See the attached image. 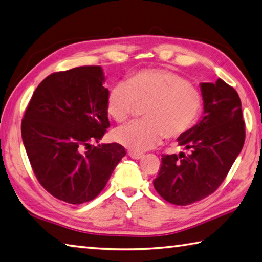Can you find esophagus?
Here are the masks:
<instances>
[{"label":"esophagus","instance_id":"obj_1","mask_svg":"<svg viewBox=\"0 0 262 262\" xmlns=\"http://www.w3.org/2000/svg\"><path fill=\"white\" fill-rule=\"evenodd\" d=\"M129 156L133 160H140V159H142V157H144V154H137V152L129 151Z\"/></svg>","mask_w":262,"mask_h":262}]
</instances>
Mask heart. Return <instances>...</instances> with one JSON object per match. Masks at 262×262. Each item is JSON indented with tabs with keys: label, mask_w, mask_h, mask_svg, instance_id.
<instances>
[{
	"label": "heart",
	"mask_w": 262,
	"mask_h": 262,
	"mask_svg": "<svg viewBox=\"0 0 262 262\" xmlns=\"http://www.w3.org/2000/svg\"><path fill=\"white\" fill-rule=\"evenodd\" d=\"M203 95L195 85L164 68L140 71L111 88L107 112L118 123L144 106L145 121L118 127L114 139L132 151L141 152L160 145L164 136L174 140L189 132L203 110Z\"/></svg>",
	"instance_id": "heart-1"
}]
</instances>
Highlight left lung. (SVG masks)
Instances as JSON below:
<instances>
[{"label": "left lung", "instance_id": "8db88e82", "mask_svg": "<svg viewBox=\"0 0 262 262\" xmlns=\"http://www.w3.org/2000/svg\"><path fill=\"white\" fill-rule=\"evenodd\" d=\"M200 85L204 99L202 120L178 138L185 151L162 155L160 172L152 181L163 199L181 206L218 189L245 140L242 103L235 89L221 78Z\"/></svg>", "mask_w": 262, "mask_h": 262}]
</instances>
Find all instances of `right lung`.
I'll list each match as a JSON object with an SVG mask.
<instances>
[{"mask_svg": "<svg viewBox=\"0 0 262 262\" xmlns=\"http://www.w3.org/2000/svg\"><path fill=\"white\" fill-rule=\"evenodd\" d=\"M100 66H82L44 78L21 122V137L37 180L70 204L92 201L125 156L120 144L91 146L110 127L108 89Z\"/></svg>", "mask_w": 262, "mask_h": 262, "instance_id": "1", "label": "right lung"}]
</instances>
